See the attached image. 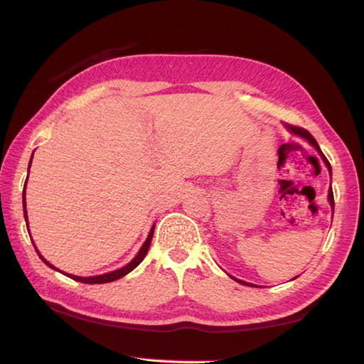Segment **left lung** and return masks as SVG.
Returning a JSON list of instances; mask_svg holds the SVG:
<instances>
[{"label": "left lung", "instance_id": "1", "mask_svg": "<svg viewBox=\"0 0 364 364\" xmlns=\"http://www.w3.org/2000/svg\"><path fill=\"white\" fill-rule=\"evenodd\" d=\"M284 127H286V129L288 131H291L292 134H297V136H300V137H304V139H306L308 142H310L316 150L319 151V154H321V158L323 159V162H326V166L328 167V172H330V175H331V166H330V162L327 161V158L323 156V153L321 151V149H319V145H318V142H316V139L308 133L306 129H304V128H300V127H294V125H289V123H284ZM328 202H330V205H331V208H333L335 210V198H333V191H331V186H330V189H328ZM231 278H235V277H231ZM236 282H239V283H242V284H247V286H253V284H250V283H245V282H241V280H237V278H235Z\"/></svg>", "mask_w": 364, "mask_h": 364}]
</instances>
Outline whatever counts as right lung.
Returning <instances> with one entry per match:
<instances>
[{
    "instance_id": "right-lung-1",
    "label": "right lung",
    "mask_w": 364,
    "mask_h": 364,
    "mask_svg": "<svg viewBox=\"0 0 364 364\" xmlns=\"http://www.w3.org/2000/svg\"><path fill=\"white\" fill-rule=\"evenodd\" d=\"M31 161H33V158H31ZM29 167H31V162H29ZM28 173H29V170H28ZM26 180H28V178H26ZM25 189H26V181H25ZM25 196H26V194H25V191H23V213H25V220H26V227H28V233H29V225H28V213H26V197H25ZM153 231H154V225L151 227L150 233H149V237H146V241H145V242H144V245L141 247V250H139V253L136 255L134 259L131 261V262H128L127 266H123L122 269L112 270V272H109V274L95 275V277H78V275H72V274H64V275L70 277L72 280L81 282V283H87V284H102V283H111V282L119 280V278L125 277L127 274H129V272H131V270L136 269L139 264H141L142 259L145 258L146 252H149V249H150L151 237H153ZM34 249H36V245H34ZM36 252H37V255H38V257H41V259L45 262L46 266H50V267H51V269H54V270H59V269L54 267L53 264H50V262L46 261V259L42 257L41 253H38V250H37V249H36ZM59 272H63V270H59Z\"/></svg>"
}]
</instances>
